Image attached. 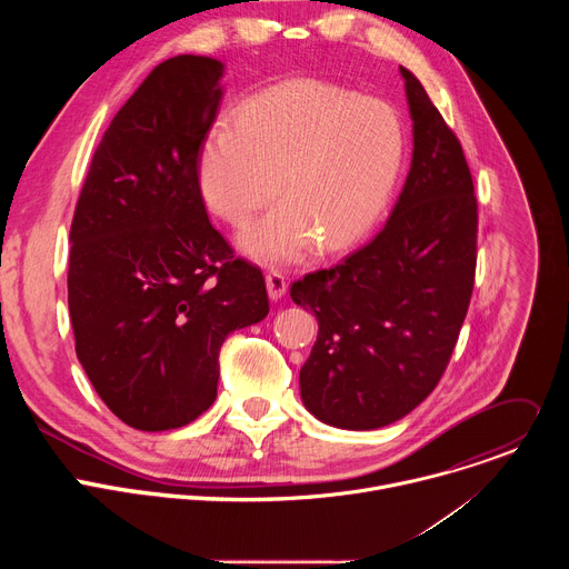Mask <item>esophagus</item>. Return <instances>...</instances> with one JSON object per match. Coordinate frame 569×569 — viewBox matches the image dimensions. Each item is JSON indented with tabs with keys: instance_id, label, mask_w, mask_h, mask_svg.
<instances>
[{
	"instance_id": "34e87169",
	"label": "esophagus",
	"mask_w": 569,
	"mask_h": 569,
	"mask_svg": "<svg viewBox=\"0 0 569 569\" xmlns=\"http://www.w3.org/2000/svg\"><path fill=\"white\" fill-rule=\"evenodd\" d=\"M266 286H268V295L272 301H279L288 292V281L279 270H270L266 274Z\"/></svg>"
}]
</instances>
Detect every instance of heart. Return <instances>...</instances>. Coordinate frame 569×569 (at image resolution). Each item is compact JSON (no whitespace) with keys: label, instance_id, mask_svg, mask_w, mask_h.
<instances>
[{"label":"heart","instance_id":"obj_1","mask_svg":"<svg viewBox=\"0 0 569 569\" xmlns=\"http://www.w3.org/2000/svg\"><path fill=\"white\" fill-rule=\"evenodd\" d=\"M405 123L393 106L321 80H292L250 97L236 123L218 121L198 150L207 207L246 220L277 191L274 209L238 233L240 248L270 263L301 259L319 240L340 252L365 238L398 182Z\"/></svg>","mask_w":569,"mask_h":569}]
</instances>
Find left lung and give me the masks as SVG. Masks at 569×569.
Instances as JSON below:
<instances>
[{
  "label": "left lung",
  "mask_w": 569,
  "mask_h": 569,
  "mask_svg": "<svg viewBox=\"0 0 569 569\" xmlns=\"http://www.w3.org/2000/svg\"><path fill=\"white\" fill-rule=\"evenodd\" d=\"M412 164L382 231L345 263L292 283L319 333L299 371L306 410L342 430L385 428L437 387L468 312L477 198L461 143L400 67Z\"/></svg>",
  "instance_id": "left-lung-1"
}]
</instances>
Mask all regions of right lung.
<instances>
[{
	"label": "right lung",
	"mask_w": 569,
	"mask_h": 569,
	"mask_svg": "<svg viewBox=\"0 0 569 569\" xmlns=\"http://www.w3.org/2000/svg\"><path fill=\"white\" fill-rule=\"evenodd\" d=\"M224 64H157L106 130L80 191L69 252L76 356L126 426L176 430L211 408L224 338L270 312L263 274L211 227L198 150Z\"/></svg>",
	"instance_id": "right-lung-1"
}]
</instances>
